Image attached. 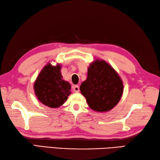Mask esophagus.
Masks as SVG:
<instances>
[{
    "mask_svg": "<svg viewBox=\"0 0 160 160\" xmlns=\"http://www.w3.org/2000/svg\"><path fill=\"white\" fill-rule=\"evenodd\" d=\"M73 90L75 93H78L80 91V87L78 85H74L73 87Z\"/></svg>",
    "mask_w": 160,
    "mask_h": 160,
    "instance_id": "obj_1",
    "label": "esophagus"
}]
</instances>
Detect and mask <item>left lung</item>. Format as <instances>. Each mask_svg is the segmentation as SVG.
<instances>
[{
  "instance_id": "1",
  "label": "left lung",
  "mask_w": 160,
  "mask_h": 160,
  "mask_svg": "<svg viewBox=\"0 0 160 160\" xmlns=\"http://www.w3.org/2000/svg\"><path fill=\"white\" fill-rule=\"evenodd\" d=\"M80 89L91 109L107 112L120 100L124 85L119 74L109 64L96 59L90 64L87 80L82 82Z\"/></svg>"
}]
</instances>
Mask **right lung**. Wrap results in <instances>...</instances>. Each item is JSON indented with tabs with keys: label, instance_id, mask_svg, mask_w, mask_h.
Segmentation results:
<instances>
[{
	"label": "right lung",
	"instance_id": "1",
	"mask_svg": "<svg viewBox=\"0 0 160 160\" xmlns=\"http://www.w3.org/2000/svg\"><path fill=\"white\" fill-rule=\"evenodd\" d=\"M36 96L40 102L50 108H58L71 93V84L63 80L61 65L50 62L42 68L33 84Z\"/></svg>",
	"mask_w": 160,
	"mask_h": 160
}]
</instances>
